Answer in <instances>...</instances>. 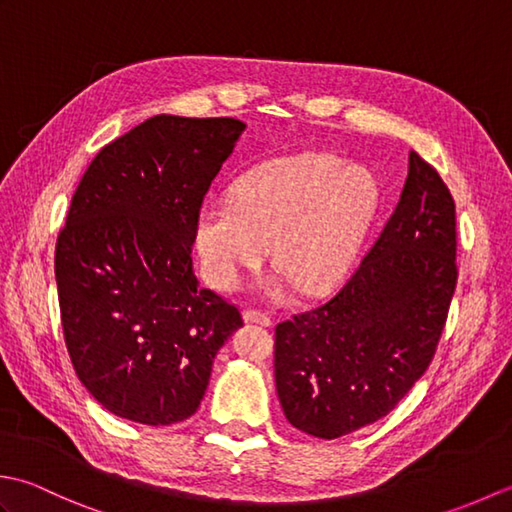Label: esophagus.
Segmentation results:
<instances>
[{
	"label": "esophagus",
	"instance_id": "esophagus-1",
	"mask_svg": "<svg viewBox=\"0 0 512 512\" xmlns=\"http://www.w3.org/2000/svg\"><path fill=\"white\" fill-rule=\"evenodd\" d=\"M244 321H246V323L264 325V328H268V325L273 323V321H270V317H268L266 312H259V310H246V312H244Z\"/></svg>",
	"mask_w": 512,
	"mask_h": 512
}]
</instances>
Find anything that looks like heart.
Listing matches in <instances>:
<instances>
[{"mask_svg":"<svg viewBox=\"0 0 512 512\" xmlns=\"http://www.w3.org/2000/svg\"><path fill=\"white\" fill-rule=\"evenodd\" d=\"M374 173L332 154L268 160L233 184V200H213L195 215V250L217 290L244 286L270 255L284 275L270 284L281 295L299 286L319 297L354 264L378 209Z\"/></svg>","mask_w":512,"mask_h":512,"instance_id":"obj_1","label":"heart"}]
</instances>
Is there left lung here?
<instances>
[{
    "mask_svg": "<svg viewBox=\"0 0 512 512\" xmlns=\"http://www.w3.org/2000/svg\"><path fill=\"white\" fill-rule=\"evenodd\" d=\"M455 204L416 151L394 213L325 306L275 330V383L288 422L334 440L394 409L429 367L447 321Z\"/></svg>",
    "mask_w": 512,
    "mask_h": 512,
    "instance_id": "obj_1",
    "label": "left lung"
}]
</instances>
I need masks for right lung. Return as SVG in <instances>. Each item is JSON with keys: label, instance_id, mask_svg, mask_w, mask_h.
I'll return each instance as SVG.
<instances>
[{"label": "right lung", "instance_id": "right-lung-1", "mask_svg": "<svg viewBox=\"0 0 512 512\" xmlns=\"http://www.w3.org/2000/svg\"><path fill=\"white\" fill-rule=\"evenodd\" d=\"M246 123L158 114L105 145L54 253L74 372L118 418L162 427L198 411L242 317L200 288L193 228Z\"/></svg>", "mask_w": 512, "mask_h": 512}]
</instances>
